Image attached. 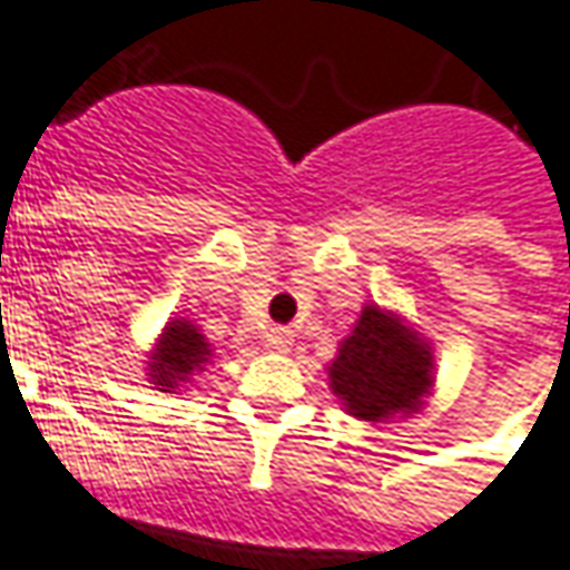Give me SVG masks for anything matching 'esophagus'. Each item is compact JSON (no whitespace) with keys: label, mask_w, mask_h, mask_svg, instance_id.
Listing matches in <instances>:
<instances>
[{"label":"esophagus","mask_w":570,"mask_h":570,"mask_svg":"<svg viewBox=\"0 0 570 570\" xmlns=\"http://www.w3.org/2000/svg\"><path fill=\"white\" fill-rule=\"evenodd\" d=\"M267 344H271L274 351H289V344H293V332H289V328H271V334H267Z\"/></svg>","instance_id":"1"}]
</instances>
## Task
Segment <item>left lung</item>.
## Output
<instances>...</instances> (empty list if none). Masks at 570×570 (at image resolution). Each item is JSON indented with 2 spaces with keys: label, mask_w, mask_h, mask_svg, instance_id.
I'll use <instances>...</instances> for the list:
<instances>
[{
  "label": "left lung",
  "mask_w": 570,
  "mask_h": 570,
  "mask_svg": "<svg viewBox=\"0 0 570 570\" xmlns=\"http://www.w3.org/2000/svg\"><path fill=\"white\" fill-rule=\"evenodd\" d=\"M332 392L360 421H389L424 405L433 385V351L395 312L363 306L354 332L328 366Z\"/></svg>",
  "instance_id": "8db88e82"
}]
</instances>
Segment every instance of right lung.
Here are the masks:
<instances>
[{
  "label": "right lung",
  "mask_w": 570,
  "mask_h": 570,
  "mask_svg": "<svg viewBox=\"0 0 570 570\" xmlns=\"http://www.w3.org/2000/svg\"><path fill=\"white\" fill-rule=\"evenodd\" d=\"M213 357L210 341L200 334L197 325H190L187 318L168 322L159 334V344L149 357V380L159 392H171L181 383H190V376L197 370H204Z\"/></svg>",
  "instance_id": "right-lung-1"
}]
</instances>
